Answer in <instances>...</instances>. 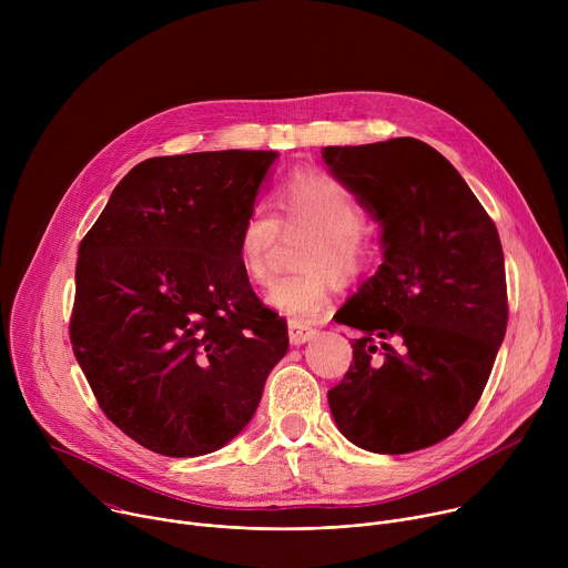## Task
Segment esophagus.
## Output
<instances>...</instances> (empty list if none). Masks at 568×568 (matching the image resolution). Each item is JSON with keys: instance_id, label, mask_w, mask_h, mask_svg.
I'll use <instances>...</instances> for the list:
<instances>
[{"instance_id": "34e87169", "label": "esophagus", "mask_w": 568, "mask_h": 568, "mask_svg": "<svg viewBox=\"0 0 568 568\" xmlns=\"http://www.w3.org/2000/svg\"><path fill=\"white\" fill-rule=\"evenodd\" d=\"M287 333H290V344H292V346H303V344H307L310 339L316 337V331H314V328L303 326V323H296V321H290Z\"/></svg>"}]
</instances>
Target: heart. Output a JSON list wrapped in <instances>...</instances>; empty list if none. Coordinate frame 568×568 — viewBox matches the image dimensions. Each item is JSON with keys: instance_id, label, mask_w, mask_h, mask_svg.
Here are the masks:
<instances>
[{"instance_id": "heart-1", "label": "heart", "mask_w": 568, "mask_h": 568, "mask_svg": "<svg viewBox=\"0 0 568 568\" xmlns=\"http://www.w3.org/2000/svg\"><path fill=\"white\" fill-rule=\"evenodd\" d=\"M281 217L265 204H254L237 231V261L254 285L272 278V254L285 231H310L301 267L303 274L276 278L267 303L296 323L312 321L328 310L338 278L351 285L364 276L373 250L364 235L366 211L335 178L292 173L278 197Z\"/></svg>"}]
</instances>
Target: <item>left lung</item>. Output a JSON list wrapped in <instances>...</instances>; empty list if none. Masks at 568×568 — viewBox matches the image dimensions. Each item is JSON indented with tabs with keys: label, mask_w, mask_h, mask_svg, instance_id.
Listing matches in <instances>:
<instances>
[{
	"label": "left lung",
	"mask_w": 568,
	"mask_h": 568,
	"mask_svg": "<svg viewBox=\"0 0 568 568\" xmlns=\"http://www.w3.org/2000/svg\"><path fill=\"white\" fill-rule=\"evenodd\" d=\"M323 159L382 222L384 245L375 276L337 312V323L362 335L348 373L328 390L331 412L362 449L432 447L469 418L506 335L499 231L425 141L328 145Z\"/></svg>",
	"instance_id": "1"
}]
</instances>
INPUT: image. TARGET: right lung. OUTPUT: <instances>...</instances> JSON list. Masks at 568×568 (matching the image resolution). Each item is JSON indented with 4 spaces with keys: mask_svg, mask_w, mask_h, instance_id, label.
Wrapping results in <instances>:
<instances>
[{
    "mask_svg": "<svg viewBox=\"0 0 568 568\" xmlns=\"http://www.w3.org/2000/svg\"><path fill=\"white\" fill-rule=\"evenodd\" d=\"M274 159H145L80 240L71 348L103 414L150 452L186 458L226 445L287 353V323L237 261L240 224Z\"/></svg>",
    "mask_w": 568,
    "mask_h": 568,
    "instance_id": "add662e5",
    "label": "right lung"
}]
</instances>
